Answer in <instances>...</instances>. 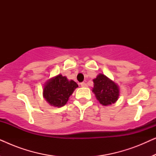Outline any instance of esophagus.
<instances>
[{
	"mask_svg": "<svg viewBox=\"0 0 156 156\" xmlns=\"http://www.w3.org/2000/svg\"><path fill=\"white\" fill-rule=\"evenodd\" d=\"M80 85H81V87H87V84L85 82H82L80 84Z\"/></svg>",
	"mask_w": 156,
	"mask_h": 156,
	"instance_id": "obj_1",
	"label": "esophagus"
}]
</instances>
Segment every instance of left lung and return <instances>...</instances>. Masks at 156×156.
I'll return each mask as SVG.
<instances>
[{
	"label": "left lung",
	"mask_w": 156,
	"mask_h": 156,
	"mask_svg": "<svg viewBox=\"0 0 156 156\" xmlns=\"http://www.w3.org/2000/svg\"><path fill=\"white\" fill-rule=\"evenodd\" d=\"M94 93L98 101L103 106H108L114 104L119 99V88L114 82L103 74H98L93 80Z\"/></svg>",
	"instance_id": "obj_1"
}]
</instances>
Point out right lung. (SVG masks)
Instances as JSON below:
<instances>
[{
  "mask_svg": "<svg viewBox=\"0 0 156 156\" xmlns=\"http://www.w3.org/2000/svg\"><path fill=\"white\" fill-rule=\"evenodd\" d=\"M77 87L78 84L73 80H69L66 76L58 74L45 83L43 97L51 106L62 107L67 104L69 97Z\"/></svg>",
  "mask_w": 156,
  "mask_h": 156,
  "instance_id": "1",
  "label": "right lung"
}]
</instances>
